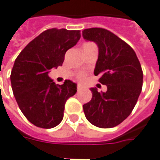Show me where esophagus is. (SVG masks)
<instances>
[{
    "label": "esophagus",
    "instance_id": "esophagus-1",
    "mask_svg": "<svg viewBox=\"0 0 160 160\" xmlns=\"http://www.w3.org/2000/svg\"><path fill=\"white\" fill-rule=\"evenodd\" d=\"M82 89H83V87H82V85H78V88H77L78 91H80V90H82Z\"/></svg>",
    "mask_w": 160,
    "mask_h": 160
}]
</instances>
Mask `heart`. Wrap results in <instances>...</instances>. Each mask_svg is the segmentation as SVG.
I'll return each mask as SVG.
<instances>
[{
  "label": "heart",
  "mask_w": 160,
  "mask_h": 160,
  "mask_svg": "<svg viewBox=\"0 0 160 160\" xmlns=\"http://www.w3.org/2000/svg\"><path fill=\"white\" fill-rule=\"evenodd\" d=\"M85 78V74L84 73H80V74H78V80H80V81H82Z\"/></svg>",
  "instance_id": "heart-1"
}]
</instances>
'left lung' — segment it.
I'll return each instance as SVG.
<instances>
[{
  "label": "left lung",
  "instance_id": "obj_1",
  "mask_svg": "<svg viewBox=\"0 0 160 160\" xmlns=\"http://www.w3.org/2000/svg\"><path fill=\"white\" fill-rule=\"evenodd\" d=\"M82 36L94 41L99 54L94 71L106 92L91 88L92 98L84 104L83 112L91 124L111 128L122 123L132 113L143 84V71L136 53L128 44L104 28L84 29Z\"/></svg>",
  "mask_w": 160,
  "mask_h": 160
}]
</instances>
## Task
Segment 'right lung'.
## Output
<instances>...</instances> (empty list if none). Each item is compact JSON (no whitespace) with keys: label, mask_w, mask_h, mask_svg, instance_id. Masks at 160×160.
Here are the masks:
<instances>
[{"label":"right lung","mask_w":160,"mask_h":160,"mask_svg":"<svg viewBox=\"0 0 160 160\" xmlns=\"http://www.w3.org/2000/svg\"><path fill=\"white\" fill-rule=\"evenodd\" d=\"M80 31L47 29L32 39L14 61L11 85L19 108L29 122L52 128L62 122L66 101L77 92V84L65 80L58 85L49 78L61 66L64 55L80 39Z\"/></svg>","instance_id":"obj_1"}]
</instances>
